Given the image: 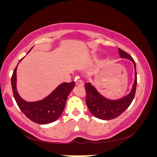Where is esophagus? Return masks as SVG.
Masks as SVG:
<instances>
[{
    "label": "esophagus",
    "instance_id": "obj_1",
    "mask_svg": "<svg viewBox=\"0 0 157 157\" xmlns=\"http://www.w3.org/2000/svg\"><path fill=\"white\" fill-rule=\"evenodd\" d=\"M76 86H83V81L81 79H78L76 82Z\"/></svg>",
    "mask_w": 157,
    "mask_h": 157
}]
</instances>
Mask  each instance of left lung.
Wrapping results in <instances>:
<instances>
[{
  "instance_id": "left-lung-1",
  "label": "left lung",
  "mask_w": 157,
  "mask_h": 157,
  "mask_svg": "<svg viewBox=\"0 0 157 157\" xmlns=\"http://www.w3.org/2000/svg\"><path fill=\"white\" fill-rule=\"evenodd\" d=\"M119 53L121 59L130 60L134 66V82L132 91L128 95L117 100L108 99L103 96L90 83H86L85 85L86 92V103L88 108L94 117L102 120L113 119L121 115L132 104L136 93L137 77L134 60L128 53L121 50V48H119Z\"/></svg>"
}]
</instances>
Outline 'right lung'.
Wrapping results in <instances>:
<instances>
[{
    "label": "right lung",
    "instance_id": "1",
    "mask_svg": "<svg viewBox=\"0 0 157 157\" xmlns=\"http://www.w3.org/2000/svg\"><path fill=\"white\" fill-rule=\"evenodd\" d=\"M29 51L28 53H29ZM23 59H21L19 62ZM17 66L13 73L11 77V86L14 98L19 109L24 113L25 117L35 123L47 124L56 121L63 113V109L65 108L66 100H67L71 91L74 89L75 82L72 81L71 83H62L50 95H48L44 99L38 101L29 102L23 100L19 96L18 91H17Z\"/></svg>",
    "mask_w": 157,
    "mask_h": 157
}]
</instances>
